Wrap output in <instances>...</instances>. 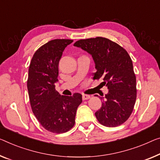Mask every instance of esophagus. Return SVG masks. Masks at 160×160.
I'll return each instance as SVG.
<instances>
[{
	"label": "esophagus",
	"mask_w": 160,
	"mask_h": 160,
	"mask_svg": "<svg viewBox=\"0 0 160 160\" xmlns=\"http://www.w3.org/2000/svg\"><path fill=\"white\" fill-rule=\"evenodd\" d=\"M82 100L83 101H85V100H88L90 98V96L89 95H86V94H82Z\"/></svg>",
	"instance_id": "34e87169"
}]
</instances>
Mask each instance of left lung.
<instances>
[{"label":"left lung","mask_w":160,"mask_h":160,"mask_svg":"<svg viewBox=\"0 0 160 160\" xmlns=\"http://www.w3.org/2000/svg\"><path fill=\"white\" fill-rule=\"evenodd\" d=\"M90 54L96 68L93 79L102 78L108 93L95 113L101 124L116 127L132 114L137 99V83L129 54L120 45L104 37L80 39L74 44Z\"/></svg>","instance_id":"obj_1"}]
</instances>
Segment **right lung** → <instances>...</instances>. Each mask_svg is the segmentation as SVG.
<instances>
[{"label": "right lung", "mask_w": 160, "mask_h": 160, "mask_svg": "<svg viewBox=\"0 0 160 160\" xmlns=\"http://www.w3.org/2000/svg\"><path fill=\"white\" fill-rule=\"evenodd\" d=\"M71 39H53L40 47L32 57L27 88L32 111L43 127L50 132H68L75 125L78 107L82 95H60L55 90L59 62Z\"/></svg>", "instance_id": "obj_1"}]
</instances>
